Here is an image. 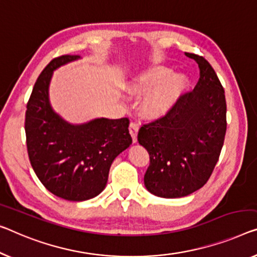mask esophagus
I'll return each instance as SVG.
<instances>
[{
  "label": "esophagus",
  "mask_w": 257,
  "mask_h": 257,
  "mask_svg": "<svg viewBox=\"0 0 257 257\" xmlns=\"http://www.w3.org/2000/svg\"><path fill=\"white\" fill-rule=\"evenodd\" d=\"M129 133L133 137V142H134V143H136V142H137V133H139V124H137L136 122H132V123H130Z\"/></svg>",
  "instance_id": "1"
}]
</instances>
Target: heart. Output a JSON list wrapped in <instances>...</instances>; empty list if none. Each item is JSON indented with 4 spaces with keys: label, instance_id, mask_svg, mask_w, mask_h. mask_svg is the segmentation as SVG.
Listing matches in <instances>:
<instances>
[{
    "label": "heart",
    "instance_id": "heart-1",
    "mask_svg": "<svg viewBox=\"0 0 257 257\" xmlns=\"http://www.w3.org/2000/svg\"><path fill=\"white\" fill-rule=\"evenodd\" d=\"M170 72L168 67L157 66L141 72L129 83V91L133 94H144L141 108L145 115L151 117L163 115L177 99L183 77L181 75H172L164 81Z\"/></svg>",
    "mask_w": 257,
    "mask_h": 257
}]
</instances>
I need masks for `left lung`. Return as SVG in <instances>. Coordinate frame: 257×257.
Wrapping results in <instances>:
<instances>
[{"instance_id": "left-lung-1", "label": "left lung", "mask_w": 257, "mask_h": 257, "mask_svg": "<svg viewBox=\"0 0 257 257\" xmlns=\"http://www.w3.org/2000/svg\"><path fill=\"white\" fill-rule=\"evenodd\" d=\"M196 61L200 79L165 116L141 127L137 140L150 155L144 185L164 198L190 195L205 185L219 158L226 133L225 91L204 57Z\"/></svg>"}]
</instances>
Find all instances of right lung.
<instances>
[{
	"instance_id": "1",
	"label": "right lung",
	"mask_w": 257,
	"mask_h": 257,
	"mask_svg": "<svg viewBox=\"0 0 257 257\" xmlns=\"http://www.w3.org/2000/svg\"><path fill=\"white\" fill-rule=\"evenodd\" d=\"M79 59L62 55L48 63L34 84L25 116L26 145L37 177L55 196L72 202L98 196L105 189L113 160L133 142L127 117H97L74 124L53 109V72Z\"/></svg>"
}]
</instances>
